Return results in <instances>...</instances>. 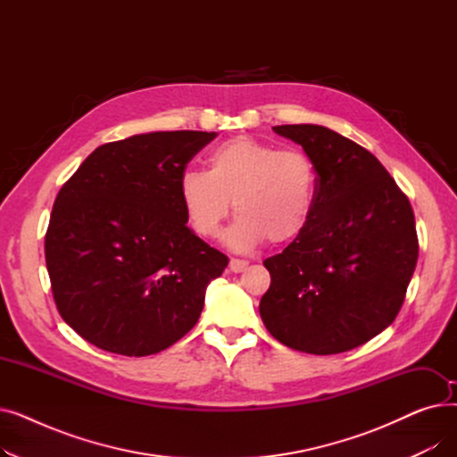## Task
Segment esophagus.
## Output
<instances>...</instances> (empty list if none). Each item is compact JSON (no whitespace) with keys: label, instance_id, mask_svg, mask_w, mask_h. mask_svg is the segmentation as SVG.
Returning <instances> with one entry per match:
<instances>
[{"label":"esophagus","instance_id":"esophagus-1","mask_svg":"<svg viewBox=\"0 0 457 457\" xmlns=\"http://www.w3.org/2000/svg\"><path fill=\"white\" fill-rule=\"evenodd\" d=\"M248 267V261H243V259H231L229 261V270L238 274V272H245Z\"/></svg>","mask_w":457,"mask_h":457}]
</instances>
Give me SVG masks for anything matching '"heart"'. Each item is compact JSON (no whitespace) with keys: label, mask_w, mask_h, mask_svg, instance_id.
<instances>
[{"label":"heart","mask_w":457,"mask_h":457,"mask_svg":"<svg viewBox=\"0 0 457 457\" xmlns=\"http://www.w3.org/2000/svg\"><path fill=\"white\" fill-rule=\"evenodd\" d=\"M209 170H185L178 195L188 226L204 238L220 233L231 211L238 216L224 235L233 252H252L265 238L283 245L309 224L317 174L300 150H279L252 137H235L209 155Z\"/></svg>","instance_id":"obj_1"}]
</instances>
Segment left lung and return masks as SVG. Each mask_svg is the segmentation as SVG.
<instances>
[{
    "label": "left lung",
    "instance_id": "1",
    "mask_svg": "<svg viewBox=\"0 0 457 457\" xmlns=\"http://www.w3.org/2000/svg\"><path fill=\"white\" fill-rule=\"evenodd\" d=\"M317 172L307 228L262 261L270 287L259 313L274 339L329 355L361 346L393 324L417 267L410 200L363 146L324 126H276Z\"/></svg>",
    "mask_w": 457,
    "mask_h": 457
}]
</instances>
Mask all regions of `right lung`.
Listing matches in <instances>:
<instances>
[{
	"mask_svg": "<svg viewBox=\"0 0 457 457\" xmlns=\"http://www.w3.org/2000/svg\"><path fill=\"white\" fill-rule=\"evenodd\" d=\"M214 137L154 131L104 144L59 190L46 267L61 317L90 345L152 355L198 322L228 257L187 226L178 187Z\"/></svg>",
	"mask_w": 457,
	"mask_h": 457,
	"instance_id": "1",
	"label": "right lung"
}]
</instances>
